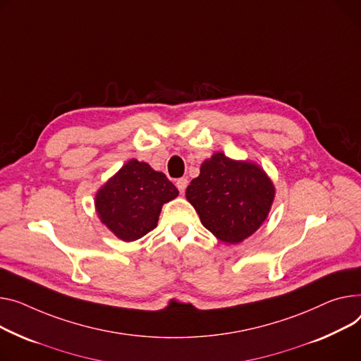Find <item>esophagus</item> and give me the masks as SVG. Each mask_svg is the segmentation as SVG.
<instances>
[{
    "label": "esophagus",
    "instance_id": "obj_1",
    "mask_svg": "<svg viewBox=\"0 0 361 361\" xmlns=\"http://www.w3.org/2000/svg\"><path fill=\"white\" fill-rule=\"evenodd\" d=\"M176 185H177V188L180 190V193H184L187 185H188V180L184 178V177H183V178H178V180L176 181Z\"/></svg>",
    "mask_w": 361,
    "mask_h": 361
}]
</instances>
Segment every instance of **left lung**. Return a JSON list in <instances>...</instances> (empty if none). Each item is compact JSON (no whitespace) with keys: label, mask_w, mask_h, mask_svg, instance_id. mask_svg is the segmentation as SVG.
Here are the masks:
<instances>
[{"label":"left lung","mask_w":361,"mask_h":361,"mask_svg":"<svg viewBox=\"0 0 361 361\" xmlns=\"http://www.w3.org/2000/svg\"><path fill=\"white\" fill-rule=\"evenodd\" d=\"M200 221L221 241L238 244L254 233L270 212L274 187L259 166L214 154L185 190Z\"/></svg>","instance_id":"1"}]
</instances>
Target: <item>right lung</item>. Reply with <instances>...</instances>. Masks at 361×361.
Listing matches in <instances>:
<instances>
[{
  "instance_id": "1",
  "label": "right lung",
  "mask_w": 361,
  "mask_h": 361,
  "mask_svg": "<svg viewBox=\"0 0 361 361\" xmlns=\"http://www.w3.org/2000/svg\"><path fill=\"white\" fill-rule=\"evenodd\" d=\"M178 190L162 173L130 159L97 193L102 222L123 241H136L158 222L162 204L176 199Z\"/></svg>"
}]
</instances>
